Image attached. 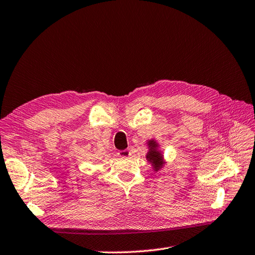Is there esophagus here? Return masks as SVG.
<instances>
[{
	"label": "esophagus",
	"mask_w": 255,
	"mask_h": 255,
	"mask_svg": "<svg viewBox=\"0 0 255 255\" xmlns=\"http://www.w3.org/2000/svg\"><path fill=\"white\" fill-rule=\"evenodd\" d=\"M118 155H120L121 157H129L130 155H131V152H130L129 149H126V150L120 151V153H118Z\"/></svg>",
	"instance_id": "1"
}]
</instances>
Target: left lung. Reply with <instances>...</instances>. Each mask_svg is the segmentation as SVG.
<instances>
[{
	"label": "left lung",
	"instance_id": "1",
	"mask_svg": "<svg viewBox=\"0 0 255 255\" xmlns=\"http://www.w3.org/2000/svg\"><path fill=\"white\" fill-rule=\"evenodd\" d=\"M147 145H149V152L146 153L145 157L147 159V162H150L152 164L153 169L155 171H158L164 165L162 152L158 150V143L154 139H151L147 141Z\"/></svg>",
	"mask_w": 255,
	"mask_h": 255
}]
</instances>
